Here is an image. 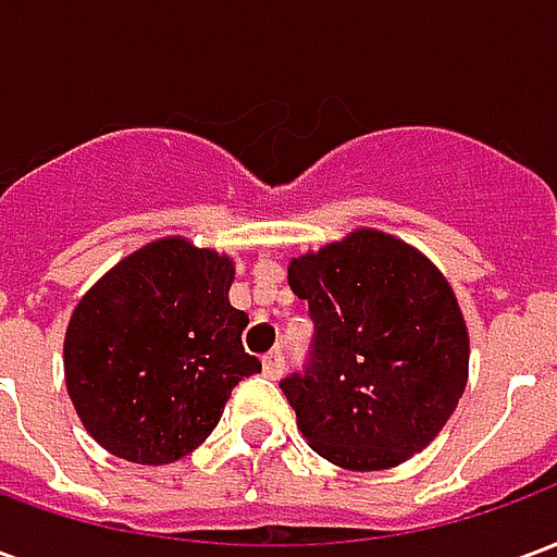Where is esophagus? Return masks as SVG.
<instances>
[{
    "instance_id": "esophagus-1",
    "label": "esophagus",
    "mask_w": 557,
    "mask_h": 557,
    "mask_svg": "<svg viewBox=\"0 0 557 557\" xmlns=\"http://www.w3.org/2000/svg\"><path fill=\"white\" fill-rule=\"evenodd\" d=\"M283 367H286V361H283L280 351H268L265 358H262V373H265L268 379H280V375H283Z\"/></svg>"
}]
</instances>
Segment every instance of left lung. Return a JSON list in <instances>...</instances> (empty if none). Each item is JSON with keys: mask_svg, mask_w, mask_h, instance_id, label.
Masks as SVG:
<instances>
[{"mask_svg": "<svg viewBox=\"0 0 557 557\" xmlns=\"http://www.w3.org/2000/svg\"><path fill=\"white\" fill-rule=\"evenodd\" d=\"M310 304V367L280 387L327 462L385 471L423 450L468 382V327L450 283L387 232H349L289 262Z\"/></svg>", "mask_w": 557, "mask_h": 557, "instance_id": "obj_1", "label": "left lung"}]
</instances>
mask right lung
I'll return each mask as SVG.
<instances>
[{
	"instance_id": "add662e5",
	"label": "right lung",
	"mask_w": 557,
	"mask_h": 557,
	"mask_svg": "<svg viewBox=\"0 0 557 557\" xmlns=\"http://www.w3.org/2000/svg\"><path fill=\"white\" fill-rule=\"evenodd\" d=\"M232 280V256L166 235L79 298L65 331V385L103 450L137 466L194 454L232 387L262 370L242 346L247 313L230 304Z\"/></svg>"
}]
</instances>
